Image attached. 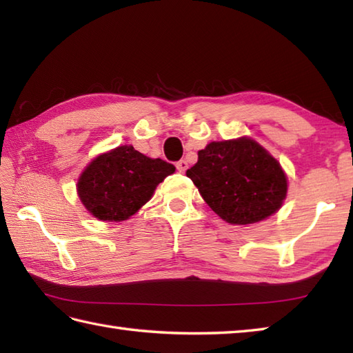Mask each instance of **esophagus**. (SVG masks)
I'll return each mask as SVG.
<instances>
[{"mask_svg": "<svg viewBox=\"0 0 353 353\" xmlns=\"http://www.w3.org/2000/svg\"><path fill=\"white\" fill-rule=\"evenodd\" d=\"M176 168H177V171L179 172H185L186 170H188V162H186V161H179L177 163H176Z\"/></svg>", "mask_w": 353, "mask_h": 353, "instance_id": "obj_1", "label": "esophagus"}]
</instances>
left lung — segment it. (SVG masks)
<instances>
[{
    "mask_svg": "<svg viewBox=\"0 0 353 353\" xmlns=\"http://www.w3.org/2000/svg\"><path fill=\"white\" fill-rule=\"evenodd\" d=\"M186 176L220 219L241 226L279 211L288 190L281 163L247 137L208 144Z\"/></svg>",
    "mask_w": 353,
    "mask_h": 353,
    "instance_id": "obj_1",
    "label": "left lung"
}]
</instances>
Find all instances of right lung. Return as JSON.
Returning <instances> with one entry per match:
<instances>
[{
    "label": "right lung",
    "instance_id": "right-lung-1",
    "mask_svg": "<svg viewBox=\"0 0 353 353\" xmlns=\"http://www.w3.org/2000/svg\"><path fill=\"white\" fill-rule=\"evenodd\" d=\"M174 165L147 157L132 145L97 156L81 172L77 194L88 212L101 221H124L152 199Z\"/></svg>",
    "mask_w": 353,
    "mask_h": 353
}]
</instances>
